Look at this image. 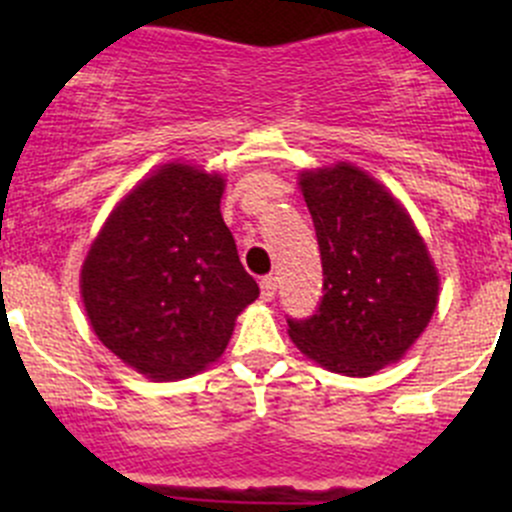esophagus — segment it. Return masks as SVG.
<instances>
[{
    "mask_svg": "<svg viewBox=\"0 0 512 512\" xmlns=\"http://www.w3.org/2000/svg\"><path fill=\"white\" fill-rule=\"evenodd\" d=\"M275 292H277V277H272V275L262 277V280H260L262 299H265V302H270V299L275 297Z\"/></svg>",
    "mask_w": 512,
    "mask_h": 512,
    "instance_id": "34e87169",
    "label": "esophagus"
}]
</instances>
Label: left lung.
I'll return each mask as SVG.
<instances>
[{"label": "left lung", "mask_w": 512, "mask_h": 512, "mask_svg": "<svg viewBox=\"0 0 512 512\" xmlns=\"http://www.w3.org/2000/svg\"><path fill=\"white\" fill-rule=\"evenodd\" d=\"M304 203L322 255L324 297L289 337L317 364L371 376L401 359L433 317L438 277L421 235L381 183L339 163L304 173Z\"/></svg>", "instance_id": "1"}]
</instances>
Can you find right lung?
Returning a JSON list of instances; mask_svg holds the SVG:
<instances>
[{
    "label": "right lung",
    "mask_w": 512,
    "mask_h": 512,
    "mask_svg": "<svg viewBox=\"0 0 512 512\" xmlns=\"http://www.w3.org/2000/svg\"><path fill=\"white\" fill-rule=\"evenodd\" d=\"M223 188L220 175L165 165L113 210L84 262L96 337L151 379L205 369L260 297L220 215Z\"/></svg>",
    "instance_id": "obj_1"
}]
</instances>
